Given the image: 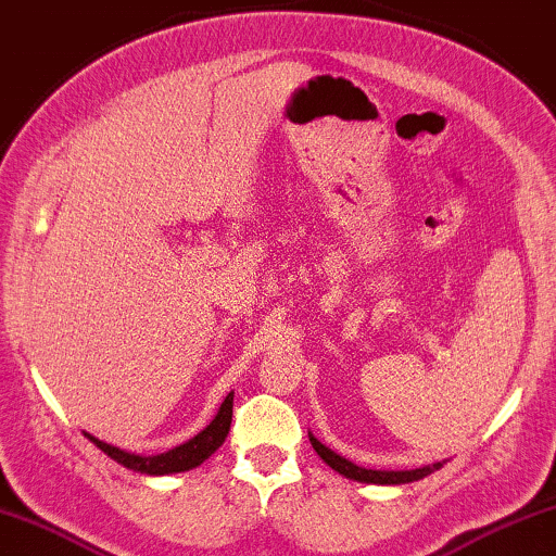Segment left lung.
I'll return each instance as SVG.
<instances>
[{"instance_id":"8db88e82","label":"left lung","mask_w":556,"mask_h":556,"mask_svg":"<svg viewBox=\"0 0 556 556\" xmlns=\"http://www.w3.org/2000/svg\"><path fill=\"white\" fill-rule=\"evenodd\" d=\"M314 451L319 453L321 460L329 465L331 470H337L339 475H343V478L349 480H356V482H371V484H405V482H416V480H422L426 475L435 472L443 468V463H433V465H426V468H416V470H366V468H358V465H354L351 460H346V457H341L339 453H333L331 447L321 445L319 440H316L314 435H309Z\"/></svg>"}]
</instances>
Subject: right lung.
<instances>
[{
    "mask_svg": "<svg viewBox=\"0 0 556 556\" xmlns=\"http://www.w3.org/2000/svg\"><path fill=\"white\" fill-rule=\"evenodd\" d=\"M232 395L235 393H227V399L219 405L217 416L213 418V422L205 430H200L195 438H190L188 443H182L178 447H173V451L161 453V455H136V453H126L121 451V447H113L109 443H103V440L88 435L86 438L91 440L96 447H101V451L113 457L118 465L128 470H136V472H143V475H173V472H185V470H192L198 468L207 460L210 455H213L219 445L225 443L227 433H230V422H232Z\"/></svg>",
    "mask_w": 556,
    "mask_h": 556,
    "instance_id": "1",
    "label": "right lung"
}]
</instances>
